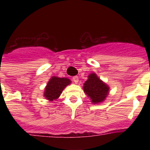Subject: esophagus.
Returning <instances> with one entry per match:
<instances>
[{
	"mask_svg": "<svg viewBox=\"0 0 150 150\" xmlns=\"http://www.w3.org/2000/svg\"><path fill=\"white\" fill-rule=\"evenodd\" d=\"M72 79H73V81L76 83H76H78V82H79V77H78V76H74V77L72 78Z\"/></svg>",
	"mask_w": 150,
	"mask_h": 150,
	"instance_id": "34e87169",
	"label": "esophagus"
}]
</instances>
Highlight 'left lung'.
Listing matches in <instances>:
<instances>
[{"label": "left lung", "mask_w": 150, "mask_h": 150, "mask_svg": "<svg viewBox=\"0 0 150 150\" xmlns=\"http://www.w3.org/2000/svg\"><path fill=\"white\" fill-rule=\"evenodd\" d=\"M109 86L100 80L95 73L88 75V79L83 86V91L93 104H99L104 101L109 94Z\"/></svg>", "instance_id": "8db88e82"}]
</instances>
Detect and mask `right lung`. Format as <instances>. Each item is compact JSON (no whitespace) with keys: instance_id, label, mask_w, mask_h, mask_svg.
<instances>
[{"instance_id":"1","label":"right lung","mask_w":150,"mask_h":150,"mask_svg":"<svg viewBox=\"0 0 150 150\" xmlns=\"http://www.w3.org/2000/svg\"><path fill=\"white\" fill-rule=\"evenodd\" d=\"M71 83V80L67 78L52 76L46 85L43 96L50 101L59 98L64 88Z\"/></svg>"}]
</instances>
